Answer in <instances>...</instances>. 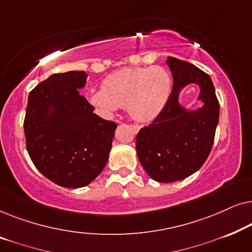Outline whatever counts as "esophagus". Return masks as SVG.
Wrapping results in <instances>:
<instances>
[{
  "label": "esophagus",
  "instance_id": "34e87169",
  "mask_svg": "<svg viewBox=\"0 0 252 252\" xmlns=\"http://www.w3.org/2000/svg\"><path fill=\"white\" fill-rule=\"evenodd\" d=\"M117 123H118V124H120V122H119V120H117ZM130 127H132V128L134 129V132H139L140 127H139V126H137V125H130Z\"/></svg>",
  "mask_w": 252,
  "mask_h": 252
}]
</instances>
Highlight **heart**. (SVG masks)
I'll return each instance as SVG.
<instances>
[{
    "label": "heart",
    "instance_id": "obj_1",
    "mask_svg": "<svg viewBox=\"0 0 252 252\" xmlns=\"http://www.w3.org/2000/svg\"><path fill=\"white\" fill-rule=\"evenodd\" d=\"M171 89L172 79L161 66L128 67L108 75L89 101L105 116L127 106L134 119L148 122L163 111Z\"/></svg>",
    "mask_w": 252,
    "mask_h": 252
}]
</instances>
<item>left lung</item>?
<instances>
[{"label": "left lung", "instance_id": "left-lung-1", "mask_svg": "<svg viewBox=\"0 0 252 252\" xmlns=\"http://www.w3.org/2000/svg\"><path fill=\"white\" fill-rule=\"evenodd\" d=\"M166 63L173 77L170 98L156 119L137 133L136 153L151 179L168 184L189 177L205 163L219 122V102L209 74L174 57ZM190 83L200 86L203 102L192 112L178 103L180 91Z\"/></svg>", "mask_w": 252, "mask_h": 252}]
</instances>
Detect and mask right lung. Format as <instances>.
<instances>
[{
  "mask_svg": "<svg viewBox=\"0 0 252 252\" xmlns=\"http://www.w3.org/2000/svg\"><path fill=\"white\" fill-rule=\"evenodd\" d=\"M87 73H55L30 93L24 132L26 149L44 177L65 188H81L109 159L117 124L95 115L79 89Z\"/></svg>",
  "mask_w": 252,
  "mask_h": 252,
  "instance_id": "add662e5",
  "label": "right lung"
}]
</instances>
